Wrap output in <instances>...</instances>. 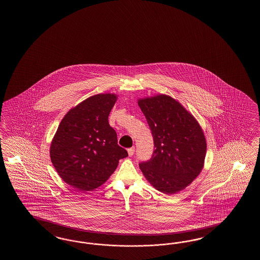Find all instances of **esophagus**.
Segmentation results:
<instances>
[{
    "instance_id": "34e87169",
    "label": "esophagus",
    "mask_w": 260,
    "mask_h": 260,
    "mask_svg": "<svg viewBox=\"0 0 260 260\" xmlns=\"http://www.w3.org/2000/svg\"><path fill=\"white\" fill-rule=\"evenodd\" d=\"M128 151V155L131 157V156H133L134 155V153H135V148L133 147V148H130V149H127Z\"/></svg>"
}]
</instances>
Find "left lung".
Here are the masks:
<instances>
[{"label":"left lung","instance_id":"left-lung-1","mask_svg":"<svg viewBox=\"0 0 260 260\" xmlns=\"http://www.w3.org/2000/svg\"><path fill=\"white\" fill-rule=\"evenodd\" d=\"M153 137L151 158L139 164L144 176L156 189L174 194L188 187L205 162V135L189 112L166 94L138 100Z\"/></svg>","mask_w":260,"mask_h":260}]
</instances>
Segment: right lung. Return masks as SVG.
I'll list each match as a JSON object with an SVG mask.
<instances>
[{
  "instance_id": "add662e5",
  "label": "right lung",
  "mask_w": 260,
  "mask_h": 260,
  "mask_svg": "<svg viewBox=\"0 0 260 260\" xmlns=\"http://www.w3.org/2000/svg\"><path fill=\"white\" fill-rule=\"evenodd\" d=\"M117 95L99 94L83 100L62 119L50 147L52 164L73 188L89 191L105 183L127 151L118 145L109 115Z\"/></svg>"
}]
</instances>
